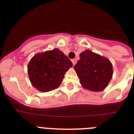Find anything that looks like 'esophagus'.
Segmentation results:
<instances>
[{
    "label": "esophagus",
    "instance_id": "34e87169",
    "mask_svg": "<svg viewBox=\"0 0 134 134\" xmlns=\"http://www.w3.org/2000/svg\"><path fill=\"white\" fill-rule=\"evenodd\" d=\"M72 62L73 66H74V65L76 64V60L75 59H73V60H72Z\"/></svg>",
    "mask_w": 134,
    "mask_h": 134
}]
</instances>
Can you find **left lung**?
<instances>
[{
  "label": "left lung",
  "mask_w": 134,
  "mask_h": 134,
  "mask_svg": "<svg viewBox=\"0 0 134 134\" xmlns=\"http://www.w3.org/2000/svg\"><path fill=\"white\" fill-rule=\"evenodd\" d=\"M74 70L83 88L100 92L105 89L113 76V66L110 60L86 49L80 54V60Z\"/></svg>",
  "instance_id": "obj_1"
}]
</instances>
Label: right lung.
<instances>
[{
  "instance_id": "obj_1",
  "label": "right lung",
  "mask_w": 134,
  "mask_h": 134,
  "mask_svg": "<svg viewBox=\"0 0 134 134\" xmlns=\"http://www.w3.org/2000/svg\"><path fill=\"white\" fill-rule=\"evenodd\" d=\"M72 66L68 57L55 48L35 54L28 64L27 72L33 86L44 93L58 88Z\"/></svg>"
}]
</instances>
